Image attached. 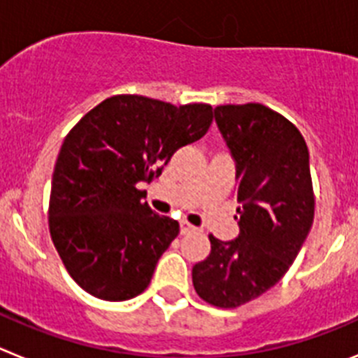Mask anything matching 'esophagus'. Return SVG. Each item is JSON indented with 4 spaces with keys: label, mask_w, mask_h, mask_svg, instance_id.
Here are the masks:
<instances>
[{
    "label": "esophagus",
    "mask_w": 358,
    "mask_h": 358,
    "mask_svg": "<svg viewBox=\"0 0 358 358\" xmlns=\"http://www.w3.org/2000/svg\"><path fill=\"white\" fill-rule=\"evenodd\" d=\"M197 231V227L192 226L189 222H186V220H182L181 222V235H189V233H195Z\"/></svg>",
    "instance_id": "obj_1"
}]
</instances>
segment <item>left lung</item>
<instances>
[{"label":"left lung","mask_w":358,"mask_h":358,"mask_svg":"<svg viewBox=\"0 0 358 358\" xmlns=\"http://www.w3.org/2000/svg\"><path fill=\"white\" fill-rule=\"evenodd\" d=\"M215 122L236 164L240 235H210L192 268L195 292L218 308L252 301L285 276L314 222L308 148L285 116L262 103L218 106Z\"/></svg>","instance_id":"obj_1"}]
</instances>
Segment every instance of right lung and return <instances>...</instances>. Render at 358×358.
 I'll return each mask as SVG.
<instances>
[{
	"mask_svg": "<svg viewBox=\"0 0 358 358\" xmlns=\"http://www.w3.org/2000/svg\"><path fill=\"white\" fill-rule=\"evenodd\" d=\"M208 103L172 106L116 94L66 136L52 177L48 224L69 276L91 296L125 301L148 287L179 222L143 201L177 148L206 134Z\"/></svg>",
	"mask_w": 358,
	"mask_h": 358,
	"instance_id": "1",
	"label": "right lung"
}]
</instances>
